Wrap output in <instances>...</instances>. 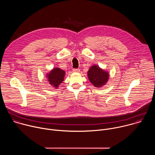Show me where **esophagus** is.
<instances>
[{"instance_id":"obj_1","label":"esophagus","mask_w":155,"mask_h":155,"mask_svg":"<svg viewBox=\"0 0 155 155\" xmlns=\"http://www.w3.org/2000/svg\"><path fill=\"white\" fill-rule=\"evenodd\" d=\"M80 71L79 69H73V72H79Z\"/></svg>"}]
</instances>
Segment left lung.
<instances>
[{"mask_svg":"<svg viewBox=\"0 0 155 155\" xmlns=\"http://www.w3.org/2000/svg\"><path fill=\"white\" fill-rule=\"evenodd\" d=\"M87 77L93 86L101 87L107 83L109 73L99 68V65H94L87 71Z\"/></svg>","mask_w":155,"mask_h":155,"instance_id":"left-lung-1","label":"left lung"}]
</instances>
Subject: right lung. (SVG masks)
Returning <instances> with one entry per match:
<instances>
[{
  "label": "right lung",
  "mask_w": 155,
  "mask_h": 155,
  "mask_svg": "<svg viewBox=\"0 0 155 155\" xmlns=\"http://www.w3.org/2000/svg\"><path fill=\"white\" fill-rule=\"evenodd\" d=\"M65 72L64 71L58 68H53L49 73L47 74V78L49 83L55 88H58L59 85L64 81Z\"/></svg>",
  "instance_id": "1"
}]
</instances>
